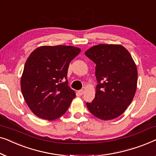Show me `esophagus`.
Segmentation results:
<instances>
[{"mask_svg":"<svg viewBox=\"0 0 156 156\" xmlns=\"http://www.w3.org/2000/svg\"><path fill=\"white\" fill-rule=\"evenodd\" d=\"M78 93H79V94L82 96L83 94H84V89H81V90H79Z\"/></svg>","mask_w":156,"mask_h":156,"instance_id":"obj_1","label":"esophagus"}]
</instances>
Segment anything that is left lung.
<instances>
[{
  "label": "left lung",
  "mask_w": 156,
  "mask_h": 156,
  "mask_svg": "<svg viewBox=\"0 0 156 156\" xmlns=\"http://www.w3.org/2000/svg\"><path fill=\"white\" fill-rule=\"evenodd\" d=\"M85 55L96 64L95 97L87 102L89 112L102 120L121 116L133 100L138 80L137 68L126 49L119 44H101Z\"/></svg>",
  "instance_id": "obj_1"
}]
</instances>
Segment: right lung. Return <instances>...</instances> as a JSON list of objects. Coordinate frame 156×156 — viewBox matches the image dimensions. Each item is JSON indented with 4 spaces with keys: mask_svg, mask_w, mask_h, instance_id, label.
I'll use <instances>...</instances> for the list:
<instances>
[{
    "mask_svg": "<svg viewBox=\"0 0 156 156\" xmlns=\"http://www.w3.org/2000/svg\"><path fill=\"white\" fill-rule=\"evenodd\" d=\"M81 50L72 46H42L30 55L21 77L23 96L36 116L55 120L76 97L67 81L70 62Z\"/></svg>",
    "mask_w": 156,
    "mask_h": 156,
    "instance_id": "obj_1",
    "label": "right lung"
}]
</instances>
